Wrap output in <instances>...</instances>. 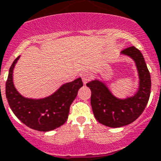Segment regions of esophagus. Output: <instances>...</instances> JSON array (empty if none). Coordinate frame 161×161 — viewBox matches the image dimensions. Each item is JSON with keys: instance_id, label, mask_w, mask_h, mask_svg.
Listing matches in <instances>:
<instances>
[{"instance_id": "esophagus-1", "label": "esophagus", "mask_w": 161, "mask_h": 161, "mask_svg": "<svg viewBox=\"0 0 161 161\" xmlns=\"http://www.w3.org/2000/svg\"><path fill=\"white\" fill-rule=\"evenodd\" d=\"M81 78H82V81H83V84L84 85H86L87 82L89 81L90 80V78H91V76H90V75L89 74V73H83L81 75Z\"/></svg>"}]
</instances>
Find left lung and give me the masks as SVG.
<instances>
[{"label":"left lung","mask_w":161,"mask_h":161,"mask_svg":"<svg viewBox=\"0 0 161 161\" xmlns=\"http://www.w3.org/2000/svg\"><path fill=\"white\" fill-rule=\"evenodd\" d=\"M121 54L131 58L136 63L139 86L135 95L119 99L113 95L101 80L95 79L86 84L91 90L90 103L95 119L99 123L109 127H123L138 119L151 95V75L142 53L132 46L123 50Z\"/></svg>","instance_id":"obj_1"}]
</instances>
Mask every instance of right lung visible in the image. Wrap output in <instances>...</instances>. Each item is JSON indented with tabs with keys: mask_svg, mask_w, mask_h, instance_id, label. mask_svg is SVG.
Segmentation results:
<instances>
[{
	"mask_svg": "<svg viewBox=\"0 0 161 161\" xmlns=\"http://www.w3.org/2000/svg\"><path fill=\"white\" fill-rule=\"evenodd\" d=\"M19 56L10 66L6 83V95L12 112L32 129L48 131L61 127L68 118L70 106L83 86L81 78L63 84L57 91L42 99L25 98L15 89L13 71Z\"/></svg>",
	"mask_w": 161,
	"mask_h": 161,
	"instance_id": "obj_1",
	"label": "right lung"
}]
</instances>
